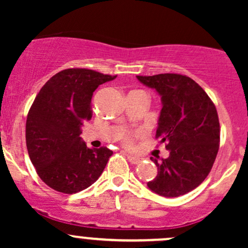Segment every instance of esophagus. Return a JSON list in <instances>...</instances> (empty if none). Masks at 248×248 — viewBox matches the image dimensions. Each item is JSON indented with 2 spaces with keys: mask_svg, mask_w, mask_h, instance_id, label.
Segmentation results:
<instances>
[{
  "mask_svg": "<svg viewBox=\"0 0 248 248\" xmlns=\"http://www.w3.org/2000/svg\"><path fill=\"white\" fill-rule=\"evenodd\" d=\"M126 156H127L128 161H129L132 164H139L141 162V158L140 157H138V156H134V155H132V154H129V153H127Z\"/></svg>",
  "mask_w": 248,
  "mask_h": 248,
  "instance_id": "1",
  "label": "esophagus"
}]
</instances>
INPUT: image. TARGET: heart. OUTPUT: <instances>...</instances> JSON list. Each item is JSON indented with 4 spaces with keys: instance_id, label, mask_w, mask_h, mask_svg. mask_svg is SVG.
Returning a JSON list of instances; mask_svg holds the SVG:
<instances>
[{
    "instance_id": "heart-1",
    "label": "heart",
    "mask_w": 248,
    "mask_h": 248,
    "mask_svg": "<svg viewBox=\"0 0 248 248\" xmlns=\"http://www.w3.org/2000/svg\"><path fill=\"white\" fill-rule=\"evenodd\" d=\"M121 139H122V141H124V144H130V143H132V136H130L128 133L124 134Z\"/></svg>"
}]
</instances>
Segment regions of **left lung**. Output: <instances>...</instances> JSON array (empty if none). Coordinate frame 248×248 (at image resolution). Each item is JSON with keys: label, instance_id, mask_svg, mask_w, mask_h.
Segmentation results:
<instances>
[{"label": "left lung", "instance_id": "obj_1", "mask_svg": "<svg viewBox=\"0 0 248 248\" xmlns=\"http://www.w3.org/2000/svg\"><path fill=\"white\" fill-rule=\"evenodd\" d=\"M161 95L162 109L156 139L166 143L168 158L157 161V176L148 187L163 197H178L196 189L207 177L220 141L218 113L195 80L177 73L138 76Z\"/></svg>", "mask_w": 248, "mask_h": 248}]
</instances>
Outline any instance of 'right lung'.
Here are the masks:
<instances>
[{"label":"right lung","mask_w":248,"mask_h":248,"mask_svg":"<svg viewBox=\"0 0 248 248\" xmlns=\"http://www.w3.org/2000/svg\"><path fill=\"white\" fill-rule=\"evenodd\" d=\"M88 69H66L45 82L28 113V154L51 189L77 193L100 177L113 152L91 149L81 141L82 122L92 118L93 92L115 79Z\"/></svg>","instance_id":"obj_1"}]
</instances>
